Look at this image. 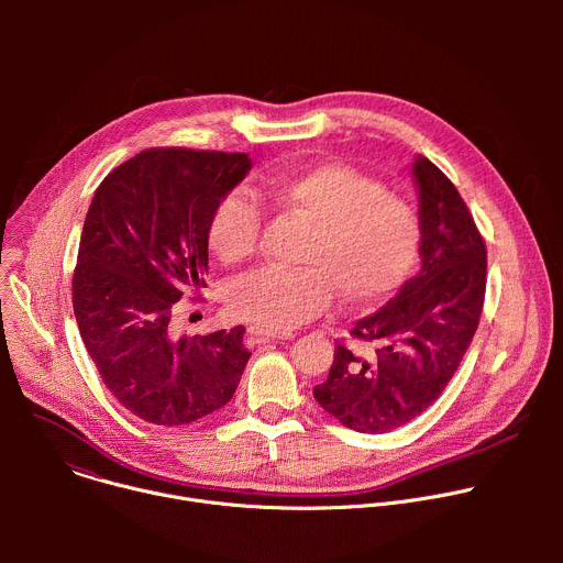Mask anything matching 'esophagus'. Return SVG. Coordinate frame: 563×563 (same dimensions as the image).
<instances>
[{
    "mask_svg": "<svg viewBox=\"0 0 563 563\" xmlns=\"http://www.w3.org/2000/svg\"><path fill=\"white\" fill-rule=\"evenodd\" d=\"M247 334L256 341V343H274V341H287L289 334H280V332H267L263 328H250Z\"/></svg>",
    "mask_w": 563,
    "mask_h": 563,
    "instance_id": "obj_1",
    "label": "esophagus"
}]
</instances>
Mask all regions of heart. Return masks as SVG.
<instances>
[{"label":"heart","mask_w":563,"mask_h":563,"mask_svg":"<svg viewBox=\"0 0 563 563\" xmlns=\"http://www.w3.org/2000/svg\"><path fill=\"white\" fill-rule=\"evenodd\" d=\"M258 200L287 209L316 229L302 256L307 269H258L233 283L229 309L267 332H289L323 309L334 289L350 305L391 294L415 265L419 218L415 209L374 178L320 163L298 174L269 176L254 187ZM258 207L240 191L227 194L209 222V247L227 265L256 250Z\"/></svg>","instance_id":"1"}]
</instances>
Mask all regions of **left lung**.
Here are the masks:
<instances>
[{
    "label": "left lung",
    "mask_w": 563,
    "mask_h": 563,
    "mask_svg": "<svg viewBox=\"0 0 563 563\" xmlns=\"http://www.w3.org/2000/svg\"><path fill=\"white\" fill-rule=\"evenodd\" d=\"M421 269L378 311L356 320L352 336L369 356L336 345L318 406L343 426L383 434L410 423L441 396L478 325L486 296V243L456 187L417 155Z\"/></svg>",
    "instance_id": "obj_1"
}]
</instances>
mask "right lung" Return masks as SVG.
Segmentation results:
<instances>
[{"mask_svg":"<svg viewBox=\"0 0 563 563\" xmlns=\"http://www.w3.org/2000/svg\"><path fill=\"white\" fill-rule=\"evenodd\" d=\"M252 169L247 153L148 148L113 169L89 207L73 309L118 404L153 426H189L227 406L252 352L245 328L176 336L172 309L205 287L209 222Z\"/></svg>","mask_w":563,"mask_h":563,"instance_id":"obj_1","label":"right lung"}]
</instances>
